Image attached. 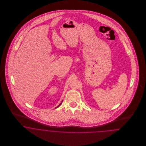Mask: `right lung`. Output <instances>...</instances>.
<instances>
[{
  "label": "right lung",
  "mask_w": 146,
  "mask_h": 146,
  "mask_svg": "<svg viewBox=\"0 0 146 146\" xmlns=\"http://www.w3.org/2000/svg\"><path fill=\"white\" fill-rule=\"evenodd\" d=\"M62 102H61V103H60V104H59V106H57V107H56V108H58V107H59V106H60V105H61V104H62Z\"/></svg>",
  "instance_id": "add662e5"
}]
</instances>
